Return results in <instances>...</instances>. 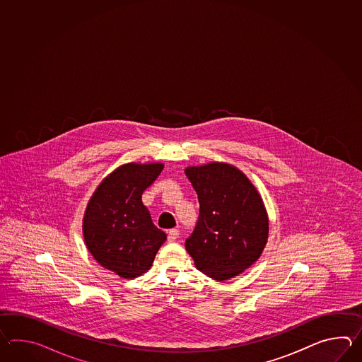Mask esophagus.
Returning a JSON list of instances; mask_svg holds the SVG:
<instances>
[{"mask_svg": "<svg viewBox=\"0 0 362 362\" xmlns=\"http://www.w3.org/2000/svg\"><path fill=\"white\" fill-rule=\"evenodd\" d=\"M178 235H180V231L177 229H170L168 231V240L170 242H175L178 238Z\"/></svg>", "mask_w": 362, "mask_h": 362, "instance_id": "obj_1", "label": "esophagus"}]
</instances>
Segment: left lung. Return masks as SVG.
<instances>
[{
	"label": "left lung",
	"instance_id": "obj_1",
	"mask_svg": "<svg viewBox=\"0 0 362 362\" xmlns=\"http://www.w3.org/2000/svg\"><path fill=\"white\" fill-rule=\"evenodd\" d=\"M198 194L199 217L185 242L195 267L225 281L250 268L268 240L269 223L262 197L235 167L211 163L185 170Z\"/></svg>",
	"mask_w": 362,
	"mask_h": 362
}]
</instances>
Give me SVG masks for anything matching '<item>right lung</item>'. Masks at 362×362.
Returning a JSON list of instances; mask_svg holds the SVG:
<instances>
[{"label":"right lung","instance_id":"add662e5","mask_svg":"<svg viewBox=\"0 0 362 362\" xmlns=\"http://www.w3.org/2000/svg\"><path fill=\"white\" fill-rule=\"evenodd\" d=\"M160 163L119 167L105 178L85 211L83 231L89 252L106 269L136 278L150 269L165 242L142 203V192L162 173Z\"/></svg>","mask_w":362,"mask_h":362}]
</instances>
